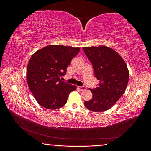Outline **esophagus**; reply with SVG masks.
Instances as JSON below:
<instances>
[{
	"instance_id": "34e87169",
	"label": "esophagus",
	"mask_w": 151,
	"mask_h": 151,
	"mask_svg": "<svg viewBox=\"0 0 151 151\" xmlns=\"http://www.w3.org/2000/svg\"><path fill=\"white\" fill-rule=\"evenodd\" d=\"M78 88L81 90V91H85L86 89V88L85 86H79Z\"/></svg>"
}]
</instances>
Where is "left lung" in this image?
<instances>
[{"label": "left lung", "instance_id": "8db88e82", "mask_svg": "<svg viewBox=\"0 0 151 151\" xmlns=\"http://www.w3.org/2000/svg\"><path fill=\"white\" fill-rule=\"evenodd\" d=\"M92 63L94 75L99 80L98 87L89 89L93 98L85 101V106L94 112L110 109L124 94L129 79V72L122 57L115 50L104 45L83 47Z\"/></svg>", "mask_w": 151, "mask_h": 151}]
</instances>
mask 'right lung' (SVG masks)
Listing matches in <instances>:
<instances>
[{"instance_id": "add662e5", "label": "right lung", "mask_w": 151, "mask_h": 151, "mask_svg": "<svg viewBox=\"0 0 151 151\" xmlns=\"http://www.w3.org/2000/svg\"><path fill=\"white\" fill-rule=\"evenodd\" d=\"M80 48L51 45L32 55L27 66L26 79L36 101L49 109L66 104L69 94L77 88L60 79Z\"/></svg>"}]
</instances>
